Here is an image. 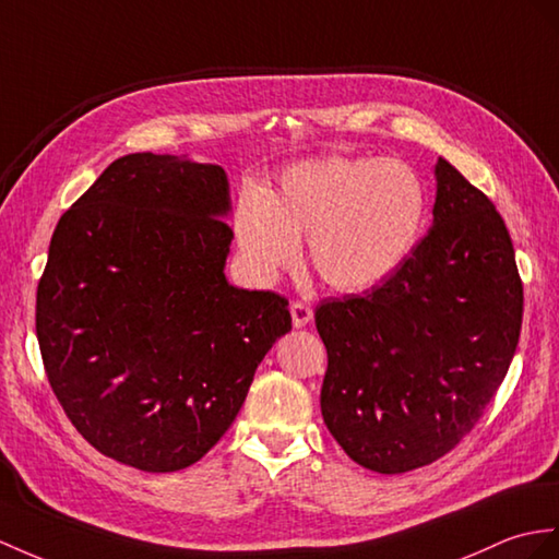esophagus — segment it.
<instances>
[{
    "label": "esophagus",
    "mask_w": 559,
    "mask_h": 559,
    "mask_svg": "<svg viewBox=\"0 0 559 559\" xmlns=\"http://www.w3.org/2000/svg\"><path fill=\"white\" fill-rule=\"evenodd\" d=\"M289 310H292V322L296 330H301V326H306L312 320V308L304 301H292Z\"/></svg>",
    "instance_id": "obj_1"
}]
</instances>
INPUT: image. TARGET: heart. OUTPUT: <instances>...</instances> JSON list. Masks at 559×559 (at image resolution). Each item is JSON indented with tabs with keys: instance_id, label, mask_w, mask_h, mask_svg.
I'll return each instance as SVG.
<instances>
[{
	"instance_id": "heart-1",
	"label": "heart",
	"mask_w": 559,
	"mask_h": 559,
	"mask_svg": "<svg viewBox=\"0 0 559 559\" xmlns=\"http://www.w3.org/2000/svg\"><path fill=\"white\" fill-rule=\"evenodd\" d=\"M427 221V189L396 158L326 156L284 170L270 197L243 189L235 237L243 261L270 282L308 241L316 275L336 292L374 287L396 270Z\"/></svg>"
}]
</instances>
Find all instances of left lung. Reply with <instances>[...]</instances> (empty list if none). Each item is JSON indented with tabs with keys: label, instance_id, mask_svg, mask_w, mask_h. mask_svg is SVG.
<instances>
[{
	"label": "left lung",
	"instance_id": "obj_1",
	"mask_svg": "<svg viewBox=\"0 0 559 559\" xmlns=\"http://www.w3.org/2000/svg\"><path fill=\"white\" fill-rule=\"evenodd\" d=\"M522 310L506 223L439 158L433 225L411 255L377 287L316 308L326 429L350 460L379 474L439 460L506 379Z\"/></svg>",
	"mask_w": 559,
	"mask_h": 559
}]
</instances>
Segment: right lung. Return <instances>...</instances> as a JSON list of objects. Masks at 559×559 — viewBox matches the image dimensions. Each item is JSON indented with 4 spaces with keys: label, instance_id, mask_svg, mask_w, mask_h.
<instances>
[{
    "label": "right lung",
    "instance_id": "add662e5",
    "mask_svg": "<svg viewBox=\"0 0 559 559\" xmlns=\"http://www.w3.org/2000/svg\"><path fill=\"white\" fill-rule=\"evenodd\" d=\"M221 166L114 160L53 229L35 326L53 396L83 439L142 472H177L233 425L289 301L225 280Z\"/></svg>",
    "mask_w": 559,
    "mask_h": 559
}]
</instances>
